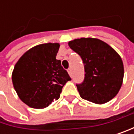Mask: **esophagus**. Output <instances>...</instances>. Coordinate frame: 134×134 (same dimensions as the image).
<instances>
[{
	"instance_id": "esophagus-1",
	"label": "esophagus",
	"mask_w": 134,
	"mask_h": 134,
	"mask_svg": "<svg viewBox=\"0 0 134 134\" xmlns=\"http://www.w3.org/2000/svg\"><path fill=\"white\" fill-rule=\"evenodd\" d=\"M68 74L71 76V68H69V69L68 70Z\"/></svg>"
}]
</instances>
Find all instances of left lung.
<instances>
[{
  "label": "left lung",
  "instance_id": "8db88e82",
  "mask_svg": "<svg viewBox=\"0 0 134 134\" xmlns=\"http://www.w3.org/2000/svg\"><path fill=\"white\" fill-rule=\"evenodd\" d=\"M84 65L85 77L77 89L83 99L97 104L109 102L120 91L124 78L121 56L106 42L93 38H81L68 42Z\"/></svg>",
  "mask_w": 134,
  "mask_h": 134
}]
</instances>
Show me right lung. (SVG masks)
<instances>
[{
	"label": "right lung",
	"instance_id": "1",
	"mask_svg": "<svg viewBox=\"0 0 134 134\" xmlns=\"http://www.w3.org/2000/svg\"><path fill=\"white\" fill-rule=\"evenodd\" d=\"M59 43H43L30 48L15 64L12 81L22 102L45 109L58 100L63 87L71 79L56 59Z\"/></svg>",
	"mask_w": 134,
	"mask_h": 134
}]
</instances>
